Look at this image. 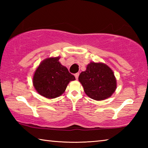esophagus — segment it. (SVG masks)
Masks as SVG:
<instances>
[{
    "label": "esophagus",
    "mask_w": 148,
    "mask_h": 148,
    "mask_svg": "<svg viewBox=\"0 0 148 148\" xmlns=\"http://www.w3.org/2000/svg\"><path fill=\"white\" fill-rule=\"evenodd\" d=\"M74 76L75 77H76V79H77V78H78V76H79V73H76L74 74Z\"/></svg>",
    "instance_id": "34e87169"
}]
</instances>
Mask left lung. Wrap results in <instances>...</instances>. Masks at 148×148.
<instances>
[{
	"instance_id": "obj_1",
	"label": "left lung",
	"mask_w": 148,
	"mask_h": 148,
	"mask_svg": "<svg viewBox=\"0 0 148 148\" xmlns=\"http://www.w3.org/2000/svg\"><path fill=\"white\" fill-rule=\"evenodd\" d=\"M78 80L87 96L96 101L109 98L117 87L113 71L102 62H90L86 71L79 74Z\"/></svg>"
}]
</instances>
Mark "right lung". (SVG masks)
I'll return each mask as SVG.
<instances>
[{
    "instance_id": "add662e5",
    "label": "right lung",
    "mask_w": 148,
    "mask_h": 148,
    "mask_svg": "<svg viewBox=\"0 0 148 148\" xmlns=\"http://www.w3.org/2000/svg\"><path fill=\"white\" fill-rule=\"evenodd\" d=\"M60 57L44 59L34 72L32 83L38 93L47 99L57 98L63 93L74 75L59 61Z\"/></svg>"
}]
</instances>
